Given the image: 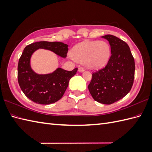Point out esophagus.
Masks as SVG:
<instances>
[{
    "label": "esophagus",
    "mask_w": 152,
    "mask_h": 152,
    "mask_svg": "<svg viewBox=\"0 0 152 152\" xmlns=\"http://www.w3.org/2000/svg\"><path fill=\"white\" fill-rule=\"evenodd\" d=\"M84 70H85V69H84L83 67H79V68H78V71H79L80 72H83Z\"/></svg>",
    "instance_id": "34e87169"
}]
</instances>
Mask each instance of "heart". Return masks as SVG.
Instances as JSON below:
<instances>
[{"instance_id": "obj_1", "label": "heart", "mask_w": 152, "mask_h": 152, "mask_svg": "<svg viewBox=\"0 0 152 152\" xmlns=\"http://www.w3.org/2000/svg\"><path fill=\"white\" fill-rule=\"evenodd\" d=\"M75 61L87 67L98 69L107 64L111 56L110 46L104 41H85L75 45L70 52Z\"/></svg>"}]
</instances>
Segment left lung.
<instances>
[{"instance_id":"1","label":"left lung","mask_w":152,"mask_h":152,"mask_svg":"<svg viewBox=\"0 0 152 152\" xmlns=\"http://www.w3.org/2000/svg\"><path fill=\"white\" fill-rule=\"evenodd\" d=\"M111 46V55L107 65L93 73L89 86L93 99L111 104L122 99L131 90L135 76V61L126 42L113 35H105Z\"/></svg>"}]
</instances>
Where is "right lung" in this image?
Returning <instances> with one entry per match:
<instances>
[{"label": "right lung", "instance_id": "1", "mask_svg": "<svg viewBox=\"0 0 152 152\" xmlns=\"http://www.w3.org/2000/svg\"><path fill=\"white\" fill-rule=\"evenodd\" d=\"M39 48L50 50L64 58L69 49L68 45L61 42H36L26 46L19 60L17 77L21 90L35 103L48 105L61 99L77 69L68 71L58 68L50 74H37L31 68L30 59L33 53Z\"/></svg>", "mask_w": 152, "mask_h": 152}]
</instances>
